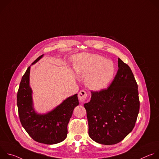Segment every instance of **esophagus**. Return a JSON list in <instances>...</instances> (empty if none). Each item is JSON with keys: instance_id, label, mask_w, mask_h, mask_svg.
<instances>
[{"instance_id": "1", "label": "esophagus", "mask_w": 159, "mask_h": 159, "mask_svg": "<svg viewBox=\"0 0 159 159\" xmlns=\"http://www.w3.org/2000/svg\"><path fill=\"white\" fill-rule=\"evenodd\" d=\"M87 94L84 90H80L79 93V94H78L79 99L81 102H84L85 101V99L87 98Z\"/></svg>"}]
</instances>
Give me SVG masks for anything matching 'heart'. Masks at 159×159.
I'll return each mask as SVG.
<instances>
[{"label":"heart","mask_w":159,"mask_h":159,"mask_svg":"<svg viewBox=\"0 0 159 159\" xmlns=\"http://www.w3.org/2000/svg\"><path fill=\"white\" fill-rule=\"evenodd\" d=\"M76 70L87 75L85 83L91 90L104 89L115 76L116 68L111 60L97 54L85 53L76 57Z\"/></svg>","instance_id":"1"}]
</instances>
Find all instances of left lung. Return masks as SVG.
Masks as SVG:
<instances>
[{"mask_svg": "<svg viewBox=\"0 0 159 159\" xmlns=\"http://www.w3.org/2000/svg\"><path fill=\"white\" fill-rule=\"evenodd\" d=\"M84 107L90 139L107 145L122 141L133 130L140 109L138 85L129 66L118 58V70L111 84L91 92Z\"/></svg>", "mask_w": 159, "mask_h": 159, "instance_id": "obj_1", "label": "left lung"}]
</instances>
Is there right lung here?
<instances>
[{
  "label": "right lung",
  "mask_w": 159,
  "mask_h": 159,
  "mask_svg": "<svg viewBox=\"0 0 159 159\" xmlns=\"http://www.w3.org/2000/svg\"><path fill=\"white\" fill-rule=\"evenodd\" d=\"M43 55L35 60L39 61ZM30 68L22 76L17 95V105L21 125L36 142L47 145L58 143L67 136V125L74 108L79 104L77 94L66 98L47 114H38L34 109L32 90L30 86Z\"/></svg>",
  "instance_id": "right-lung-1"
}]
</instances>
